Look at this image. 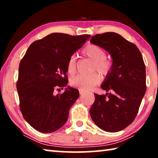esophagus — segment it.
<instances>
[{"label": "esophagus", "instance_id": "obj_1", "mask_svg": "<svg viewBox=\"0 0 158 158\" xmlns=\"http://www.w3.org/2000/svg\"><path fill=\"white\" fill-rule=\"evenodd\" d=\"M84 91H82V90H79V93H80V95H83V94H84Z\"/></svg>", "mask_w": 158, "mask_h": 158}]
</instances>
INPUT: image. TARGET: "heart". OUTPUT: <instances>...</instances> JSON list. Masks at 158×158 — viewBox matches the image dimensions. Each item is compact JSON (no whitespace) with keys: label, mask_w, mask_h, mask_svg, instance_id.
<instances>
[{"label":"heart","mask_w":158,"mask_h":158,"mask_svg":"<svg viewBox=\"0 0 158 158\" xmlns=\"http://www.w3.org/2000/svg\"><path fill=\"white\" fill-rule=\"evenodd\" d=\"M83 54L93 60L92 70H97L102 76H106L110 73L111 63L106 58L105 51L98 45L90 44L83 49ZM77 67V57L72 55L68 61V71L70 74L76 73ZM100 81V77L97 73H92L88 75L77 76L72 79L69 84L72 86L81 90H89Z\"/></svg>","instance_id":"heart-1"}]
</instances>
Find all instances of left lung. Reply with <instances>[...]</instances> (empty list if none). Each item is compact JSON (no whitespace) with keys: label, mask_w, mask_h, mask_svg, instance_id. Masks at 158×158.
<instances>
[{"label":"left lung","mask_w":158,"mask_h":158,"mask_svg":"<svg viewBox=\"0 0 158 158\" xmlns=\"http://www.w3.org/2000/svg\"><path fill=\"white\" fill-rule=\"evenodd\" d=\"M90 43L106 51L112 58L111 69L101 84L105 95L95 94L90 114L104 131L119 132L135 120L145 95L146 67L135 44L121 35L108 32L93 36Z\"/></svg>","instance_id":"left-lung-1"}]
</instances>
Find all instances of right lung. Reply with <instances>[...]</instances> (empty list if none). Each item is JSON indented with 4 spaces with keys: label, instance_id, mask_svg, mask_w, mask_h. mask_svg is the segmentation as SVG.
I'll return each instance as SVG.
<instances>
[{
    "label": "right lung",
    "instance_id": "obj_1",
    "mask_svg": "<svg viewBox=\"0 0 158 158\" xmlns=\"http://www.w3.org/2000/svg\"><path fill=\"white\" fill-rule=\"evenodd\" d=\"M90 37L53 33L28 47L19 65L17 89L23 117L34 129L51 133L68 121L79 90L68 85L62 94L53 92L68 84L69 58Z\"/></svg>",
    "mask_w": 158,
    "mask_h": 158
}]
</instances>
